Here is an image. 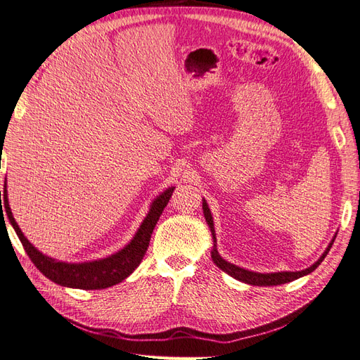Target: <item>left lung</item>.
<instances>
[{
  "label": "left lung",
  "mask_w": 360,
  "mask_h": 360,
  "mask_svg": "<svg viewBox=\"0 0 360 360\" xmlns=\"http://www.w3.org/2000/svg\"><path fill=\"white\" fill-rule=\"evenodd\" d=\"M202 210H204V216H205V220H207V224L210 226V231H211V234H213L214 246H213V251H211V259H213L214 264L217 266V268L222 269L224 272H226L228 275H231L233 278H236L238 281H243L246 284H252V285H278V284H284V283H289V281H293L297 278H301V276L313 272L321 264V262L326 259V255L328 254L330 248H331V245H333L335 238H336V237H333V240L330 242V245L327 246V250L324 251V254L319 257V260L315 264H311L310 268H307V269L297 271V272H274V274L252 272V271H248V269H243V268H238V266H236V264L228 263L226 260H224L222 257L219 255L217 248H216V233H214L213 216H211V211L207 205L205 199H204V202H202Z\"/></svg>",
  "instance_id": "obj_1"
}]
</instances>
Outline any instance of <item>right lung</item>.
Returning <instances> with one entry per match:
<instances>
[{
  "mask_svg": "<svg viewBox=\"0 0 360 360\" xmlns=\"http://www.w3.org/2000/svg\"><path fill=\"white\" fill-rule=\"evenodd\" d=\"M173 190L174 187L167 188L152 202L149 213H147L146 219L143 220L141 226L138 228V231L131 240V243H127L122 251L109 255L106 259L96 260V262H86V263L58 262L36 250V248L24 237L20 226L16 224V220L13 219L12 210L8 207L6 188L3 193L0 191V208H1L0 217H4L2 214V210L4 209L5 214L8 217V220H11V224L16 231L18 237H20L27 255L30 257L33 264L45 276H47L49 280L54 281L56 284L65 285V288L85 289V290L106 289V288H110V285L122 283L138 268V264L141 263L147 248H149L153 228L156 222L160 220V216L162 214L164 208L167 207ZM1 201L4 202L3 206L1 205Z\"/></svg>",
  "mask_w": 360,
  "mask_h": 360,
  "instance_id": "add662e5",
  "label": "right lung"
}]
</instances>
